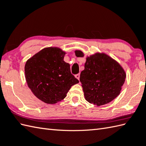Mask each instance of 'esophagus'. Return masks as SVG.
I'll list each match as a JSON object with an SVG mask.
<instances>
[{"label":"esophagus","instance_id":"esophagus-1","mask_svg":"<svg viewBox=\"0 0 146 146\" xmlns=\"http://www.w3.org/2000/svg\"><path fill=\"white\" fill-rule=\"evenodd\" d=\"M80 73L77 74V75H75V78H77V79H78V80H80Z\"/></svg>","mask_w":146,"mask_h":146}]
</instances>
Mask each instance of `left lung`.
Returning a JSON list of instances; mask_svg holds the SVG:
<instances>
[{
	"mask_svg": "<svg viewBox=\"0 0 146 146\" xmlns=\"http://www.w3.org/2000/svg\"><path fill=\"white\" fill-rule=\"evenodd\" d=\"M75 52L77 57L84 56L82 51ZM84 67L80 81L86 101L100 106L119 95L126 73L116 60L104 52H95L86 57Z\"/></svg>",
	"mask_w": 146,
	"mask_h": 146,
	"instance_id": "left-lung-1",
	"label": "left lung"
}]
</instances>
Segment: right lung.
<instances>
[{
  "instance_id": "1",
  "label": "right lung",
  "mask_w": 146,
  "mask_h": 146,
  "mask_svg": "<svg viewBox=\"0 0 146 146\" xmlns=\"http://www.w3.org/2000/svg\"><path fill=\"white\" fill-rule=\"evenodd\" d=\"M66 52L58 47L41 49L27 60L25 78L33 94L48 104H55L66 97L71 86L79 81L64 61Z\"/></svg>"
}]
</instances>
